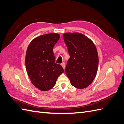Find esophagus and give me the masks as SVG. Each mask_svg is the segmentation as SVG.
Here are the masks:
<instances>
[{
  "label": "esophagus",
  "mask_w": 124,
  "mask_h": 124,
  "mask_svg": "<svg viewBox=\"0 0 124 124\" xmlns=\"http://www.w3.org/2000/svg\"><path fill=\"white\" fill-rule=\"evenodd\" d=\"M61 65L62 66V67H63V69H64L65 70V63L64 62H62V64H61Z\"/></svg>",
  "instance_id": "esophagus-1"
}]
</instances>
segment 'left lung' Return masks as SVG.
Masks as SVG:
<instances>
[{
	"mask_svg": "<svg viewBox=\"0 0 124 124\" xmlns=\"http://www.w3.org/2000/svg\"><path fill=\"white\" fill-rule=\"evenodd\" d=\"M70 55L65 69L71 85L78 89L85 88L96 75L98 56L95 45L88 37L78 32L63 35Z\"/></svg>",
	"mask_w": 124,
	"mask_h": 124,
	"instance_id": "left-lung-1",
	"label": "left lung"
}]
</instances>
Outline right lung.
Returning <instances> with one entry per match:
<instances>
[{
    "mask_svg": "<svg viewBox=\"0 0 124 124\" xmlns=\"http://www.w3.org/2000/svg\"><path fill=\"white\" fill-rule=\"evenodd\" d=\"M60 38L57 33L45 34L32 39L28 46L26 67L31 83L38 89L47 91L54 86L59 75L64 72L55 62L53 48Z\"/></svg>",
    "mask_w": 124,
    "mask_h": 124,
    "instance_id": "right-lung-1",
    "label": "right lung"
}]
</instances>
